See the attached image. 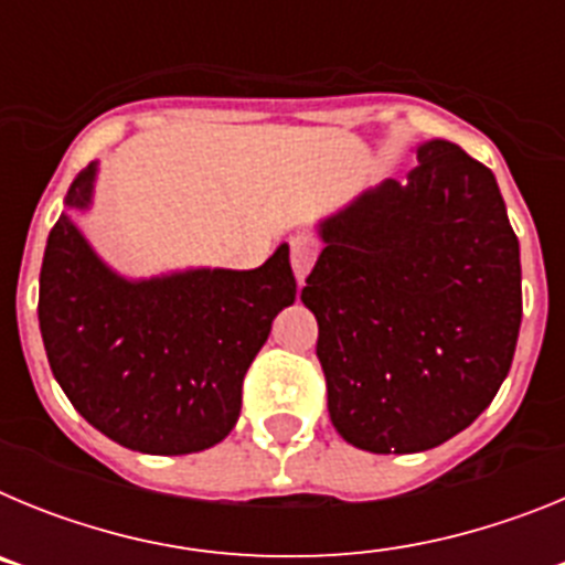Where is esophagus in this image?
Here are the masks:
<instances>
[{"mask_svg":"<svg viewBox=\"0 0 565 565\" xmlns=\"http://www.w3.org/2000/svg\"><path fill=\"white\" fill-rule=\"evenodd\" d=\"M317 254L319 248L311 237H306V234L291 237V268L294 274H297V282H302V279L308 277V271H311L313 263H317Z\"/></svg>","mask_w":565,"mask_h":565,"instance_id":"1","label":"esophagus"}]
</instances>
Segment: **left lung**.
<instances>
[{
  "mask_svg": "<svg viewBox=\"0 0 565 565\" xmlns=\"http://www.w3.org/2000/svg\"><path fill=\"white\" fill-rule=\"evenodd\" d=\"M302 302L339 436L422 452L467 430L507 379L521 331V248L495 174L450 141L418 147L328 217Z\"/></svg>",
  "mask_w": 565,
  "mask_h": 565,
  "instance_id": "1",
  "label": "left lung"
}]
</instances>
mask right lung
I'll use <instances>...</instances> for the list:
<instances>
[{
  "mask_svg": "<svg viewBox=\"0 0 565 565\" xmlns=\"http://www.w3.org/2000/svg\"><path fill=\"white\" fill-rule=\"evenodd\" d=\"M89 163L67 209H87ZM297 299L288 246L254 271L194 268L154 279L109 271L62 212L39 274V328L70 404L127 450L186 456L232 433L243 376Z\"/></svg>",
  "mask_w": 565,
  "mask_h": 565,
  "instance_id": "obj_1",
  "label": "right lung"
}]
</instances>
